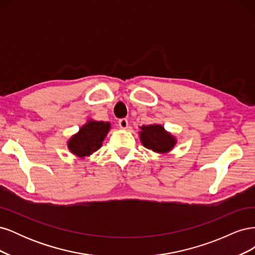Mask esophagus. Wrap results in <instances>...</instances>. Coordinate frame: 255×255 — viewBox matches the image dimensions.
I'll use <instances>...</instances> for the list:
<instances>
[{"instance_id": "obj_1", "label": "esophagus", "mask_w": 255, "mask_h": 255, "mask_svg": "<svg viewBox=\"0 0 255 255\" xmlns=\"http://www.w3.org/2000/svg\"><path fill=\"white\" fill-rule=\"evenodd\" d=\"M118 123H119V127H120L121 128H128V119H126V118H122V119H120V120L118 121Z\"/></svg>"}]
</instances>
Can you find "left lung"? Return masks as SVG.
I'll use <instances>...</instances> for the list:
<instances>
[{"label":"left lung","mask_w":255,"mask_h":255,"mask_svg":"<svg viewBox=\"0 0 255 255\" xmlns=\"http://www.w3.org/2000/svg\"><path fill=\"white\" fill-rule=\"evenodd\" d=\"M140 140L146 149L157 153H166L170 151L176 142L175 138L158 125L142 126Z\"/></svg>","instance_id":"1"}]
</instances>
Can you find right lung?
<instances>
[{"label": "right lung", "instance_id": "1", "mask_svg": "<svg viewBox=\"0 0 255 255\" xmlns=\"http://www.w3.org/2000/svg\"><path fill=\"white\" fill-rule=\"evenodd\" d=\"M110 128V122L89 121L80 128L78 134L71 137L68 141V148L80 157L89 156L100 149Z\"/></svg>", "mask_w": 255, "mask_h": 255}]
</instances>
